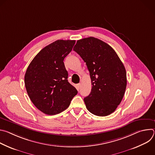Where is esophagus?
I'll list each match as a JSON object with an SVG mask.
<instances>
[{"label": "esophagus", "mask_w": 155, "mask_h": 155, "mask_svg": "<svg viewBox=\"0 0 155 155\" xmlns=\"http://www.w3.org/2000/svg\"><path fill=\"white\" fill-rule=\"evenodd\" d=\"M80 86H81V84H80V83H78V84H77V87L78 89H79L80 87Z\"/></svg>", "instance_id": "obj_1"}]
</instances>
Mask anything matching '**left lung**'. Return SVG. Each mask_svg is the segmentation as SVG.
I'll return each mask as SVG.
<instances>
[{
	"label": "left lung",
	"instance_id": "1",
	"mask_svg": "<svg viewBox=\"0 0 155 155\" xmlns=\"http://www.w3.org/2000/svg\"><path fill=\"white\" fill-rule=\"evenodd\" d=\"M74 50L86 62L91 80V93L84 98L87 109L99 117L111 114L126 90V72L123 62L111 47L93 37L78 40Z\"/></svg>",
	"mask_w": 155,
	"mask_h": 155
}]
</instances>
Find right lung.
<instances>
[{
  "label": "right lung",
  "instance_id": "right-lung-1",
  "mask_svg": "<svg viewBox=\"0 0 155 155\" xmlns=\"http://www.w3.org/2000/svg\"><path fill=\"white\" fill-rule=\"evenodd\" d=\"M75 40H58L43 48L29 65L25 76L28 96L45 114H58L67 108L78 91L68 80L64 59Z\"/></svg>",
  "mask_w": 155,
  "mask_h": 155
}]
</instances>
